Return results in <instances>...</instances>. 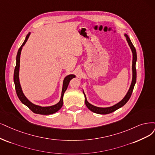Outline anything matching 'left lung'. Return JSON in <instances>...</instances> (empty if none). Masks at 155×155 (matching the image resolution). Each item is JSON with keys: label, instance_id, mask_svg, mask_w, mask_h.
I'll list each match as a JSON object with an SVG mask.
<instances>
[{"label": "left lung", "instance_id": "8db88e82", "mask_svg": "<svg viewBox=\"0 0 155 155\" xmlns=\"http://www.w3.org/2000/svg\"><path fill=\"white\" fill-rule=\"evenodd\" d=\"M124 36L127 38V41L128 43V45L130 46V47L133 53V62H132V71H133V77H132V82H131L130 87L128 90V92L127 93V95L125 96L124 98L120 101L119 102L118 104L114 105L112 107H107V108H101V107H95L93 105H91V104L87 101V99H86V96H85L84 93V96H85V104L86 105L87 107L89 108V109L92 111L94 113L96 114H108L112 113L113 112H114L115 110H117L118 108L122 107L123 106H124L128 102V101L129 100V99L130 98V97L131 96V94H132L133 90L135 86V84L136 83V80H137V71H136V68H135V64H136V61H137V52H136V50L135 48L134 47V45L131 43V40L130 39V38L128 36L127 34H124Z\"/></svg>", "mask_w": 155, "mask_h": 155}]
</instances>
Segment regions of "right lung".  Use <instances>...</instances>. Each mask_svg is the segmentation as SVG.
Returning <instances> with one entry per match:
<instances>
[{
	"label": "right lung",
	"mask_w": 155,
	"mask_h": 155,
	"mask_svg": "<svg viewBox=\"0 0 155 155\" xmlns=\"http://www.w3.org/2000/svg\"><path fill=\"white\" fill-rule=\"evenodd\" d=\"M29 35H30V33H28L25 38L24 42L23 43V44L21 45L20 48L18 49V53H17V55H16V66L15 68L14 77H13L16 92L17 96H18V98L20 99V100L21 101L22 104H24L27 107H28V108H29L30 110H31L34 113L38 114H42V115H49V114H52L55 113L62 107V106L63 105V96H64V93L66 91L68 86V84H69V83H70V81L72 78L75 77V75H74V74H70V75H68L67 77H66L64 78V81H63V86H62L61 100L58 104H57L56 105H53V106H50V107H40L38 105H34V104H32L30 101H28L27 100V98L25 96V95L24 94V93H23L21 86H20V81H19V68H20V54H21V51L22 49V47L27 42L28 37H29Z\"/></svg>",
	"instance_id": "right-lung-1"
}]
</instances>
